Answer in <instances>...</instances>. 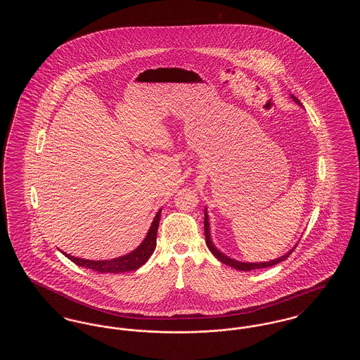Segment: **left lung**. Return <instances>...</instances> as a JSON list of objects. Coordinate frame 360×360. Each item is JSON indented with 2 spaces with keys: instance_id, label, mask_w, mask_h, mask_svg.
I'll list each match as a JSON object with an SVG mask.
<instances>
[{
  "instance_id": "left-lung-1",
  "label": "left lung",
  "mask_w": 360,
  "mask_h": 360,
  "mask_svg": "<svg viewBox=\"0 0 360 360\" xmlns=\"http://www.w3.org/2000/svg\"><path fill=\"white\" fill-rule=\"evenodd\" d=\"M291 98H292L295 103H300V101H298L294 96H291ZM204 226H205L206 245H207V248L210 250V252H212L214 257H217L221 263H224V264H228V266H231V267H233V269H236V270H240V271H251V270H257V269H264V267L275 266V264H278V263H281V262H283V260H286L288 257H290L291 252H292V251H294V248L297 247V244H295V245L291 248L290 251H289V252H286L283 257H278V259H274V260H270V262H262V263H244V262H239V260H235V259H232V257H228L226 255H224L223 252H220V251L214 247L213 241L210 239V232H209V216H207L206 209Z\"/></svg>"
}]
</instances>
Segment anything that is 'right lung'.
<instances>
[{
  "mask_svg": "<svg viewBox=\"0 0 360 360\" xmlns=\"http://www.w3.org/2000/svg\"><path fill=\"white\" fill-rule=\"evenodd\" d=\"M160 212L162 209L158 210L156 216L154 217V221L151 224L148 233L143 243L134 250L132 252L124 255V257H115L110 260H89V259H81V257H71L69 254L63 252L65 257H69L71 262H74L77 266L90 269L97 273H110V274H120V273H127V271H135L139 267H141L150 257L154 252L156 247V233H158V226H159V220H160Z\"/></svg>",
  "mask_w": 360,
  "mask_h": 360,
  "instance_id": "right-lung-1",
  "label": "right lung"
}]
</instances>
